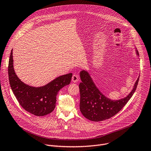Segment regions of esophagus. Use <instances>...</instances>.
Wrapping results in <instances>:
<instances>
[{
    "label": "esophagus",
    "instance_id": "1",
    "mask_svg": "<svg viewBox=\"0 0 151 151\" xmlns=\"http://www.w3.org/2000/svg\"><path fill=\"white\" fill-rule=\"evenodd\" d=\"M78 79H79V77H78V76L77 75H76V74L73 75L72 80V81L73 82V83H77V82L78 81Z\"/></svg>",
    "mask_w": 151,
    "mask_h": 151
}]
</instances>
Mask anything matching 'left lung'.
Wrapping results in <instances>:
<instances>
[{"label": "left lung", "instance_id": "8db88e82", "mask_svg": "<svg viewBox=\"0 0 151 151\" xmlns=\"http://www.w3.org/2000/svg\"><path fill=\"white\" fill-rule=\"evenodd\" d=\"M135 51L139 56L138 50L136 49ZM139 77L127 97L115 101L104 96L96 86L88 72L82 70L80 72L81 83L79 85L81 112L86 118L94 122L103 121L112 117L121 110L132 96L137 87Z\"/></svg>", "mask_w": 151, "mask_h": 151}]
</instances>
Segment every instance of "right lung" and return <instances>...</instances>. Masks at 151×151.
Masks as SVG:
<instances>
[{
    "mask_svg": "<svg viewBox=\"0 0 151 151\" xmlns=\"http://www.w3.org/2000/svg\"><path fill=\"white\" fill-rule=\"evenodd\" d=\"M8 76L11 88L20 105L26 111L35 116H43L52 112L55 108L58 92L70 83L72 73L60 76L42 87L29 86L21 81L15 73L12 49L8 64Z\"/></svg>",
    "mask_w": 151,
    "mask_h": 151,
    "instance_id": "right-lung-1",
    "label": "right lung"
}]
</instances>
